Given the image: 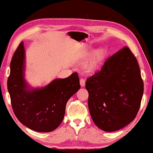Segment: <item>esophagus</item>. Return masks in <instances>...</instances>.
Returning <instances> with one entry per match:
<instances>
[{
	"label": "esophagus",
	"mask_w": 153,
	"mask_h": 153,
	"mask_svg": "<svg viewBox=\"0 0 153 153\" xmlns=\"http://www.w3.org/2000/svg\"><path fill=\"white\" fill-rule=\"evenodd\" d=\"M85 80L84 79L81 78L80 79V85H81V87L85 86Z\"/></svg>",
	"instance_id": "esophagus-1"
}]
</instances>
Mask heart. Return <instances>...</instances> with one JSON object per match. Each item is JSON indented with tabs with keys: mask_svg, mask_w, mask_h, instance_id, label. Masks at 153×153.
<instances>
[{
	"mask_svg": "<svg viewBox=\"0 0 153 153\" xmlns=\"http://www.w3.org/2000/svg\"><path fill=\"white\" fill-rule=\"evenodd\" d=\"M104 56V53L103 51H98L96 52L95 53V56L92 60V61L91 62V63L89 65V68L92 70V69H94L95 67H97V64L99 63L100 60H102V58H103Z\"/></svg>",
	"mask_w": 153,
	"mask_h": 153,
	"instance_id": "1",
	"label": "heart"
}]
</instances>
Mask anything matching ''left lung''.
<instances>
[{
    "label": "left lung",
    "instance_id": "obj_1",
    "mask_svg": "<svg viewBox=\"0 0 153 153\" xmlns=\"http://www.w3.org/2000/svg\"><path fill=\"white\" fill-rule=\"evenodd\" d=\"M88 108L97 126L106 131L118 130L137 116L143 94V81L137 60L124 47L110 56L86 79Z\"/></svg>",
    "mask_w": 153,
    "mask_h": 153
}]
</instances>
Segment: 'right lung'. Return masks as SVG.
Wrapping results in <instances>:
<instances>
[{"instance_id": "1", "label": "right lung", "mask_w": 153, "mask_h": 153, "mask_svg": "<svg viewBox=\"0 0 153 153\" xmlns=\"http://www.w3.org/2000/svg\"><path fill=\"white\" fill-rule=\"evenodd\" d=\"M25 51L22 42L10 62L7 79L12 109L19 120L30 129L49 132L63 120L68 100L81 88L77 72L56 79L42 88L27 89L24 78Z\"/></svg>"}]
</instances>
